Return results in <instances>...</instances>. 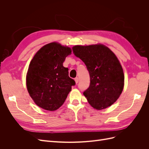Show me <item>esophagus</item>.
Listing matches in <instances>:
<instances>
[{"label": "esophagus", "instance_id": "obj_1", "mask_svg": "<svg viewBox=\"0 0 149 149\" xmlns=\"http://www.w3.org/2000/svg\"><path fill=\"white\" fill-rule=\"evenodd\" d=\"M74 81H75V82H76V84H78V82H79V78L77 77V78H76L75 79H74Z\"/></svg>", "mask_w": 149, "mask_h": 149}]
</instances>
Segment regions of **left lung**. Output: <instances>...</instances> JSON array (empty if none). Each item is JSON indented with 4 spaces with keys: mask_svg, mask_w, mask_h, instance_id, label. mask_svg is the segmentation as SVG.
Returning <instances> with one entry per match:
<instances>
[{
    "mask_svg": "<svg viewBox=\"0 0 149 149\" xmlns=\"http://www.w3.org/2000/svg\"><path fill=\"white\" fill-rule=\"evenodd\" d=\"M72 49L89 71L90 84L83 94L89 104L97 110L111 106L124 88V75L118 58L103 45H76Z\"/></svg>",
    "mask_w": 149,
    "mask_h": 149,
    "instance_id": "obj_1",
    "label": "left lung"
}]
</instances>
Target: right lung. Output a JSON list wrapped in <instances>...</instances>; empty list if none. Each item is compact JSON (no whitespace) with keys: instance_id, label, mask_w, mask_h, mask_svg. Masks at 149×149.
Here are the masks:
<instances>
[{"instance_id":"1","label":"right lung","mask_w":149,"mask_h":149,"mask_svg":"<svg viewBox=\"0 0 149 149\" xmlns=\"http://www.w3.org/2000/svg\"><path fill=\"white\" fill-rule=\"evenodd\" d=\"M71 48L53 42L35 54L26 74V87L36 104L47 111H55L65 101L76 83L69 77L63 63Z\"/></svg>"}]
</instances>
